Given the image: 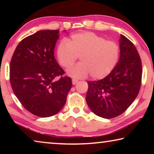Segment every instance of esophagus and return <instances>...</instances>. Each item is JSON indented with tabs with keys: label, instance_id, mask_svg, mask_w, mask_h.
Segmentation results:
<instances>
[{
	"label": "esophagus",
	"instance_id": "34e87169",
	"mask_svg": "<svg viewBox=\"0 0 154 154\" xmlns=\"http://www.w3.org/2000/svg\"><path fill=\"white\" fill-rule=\"evenodd\" d=\"M77 82H78V80L77 79H72V84H73V85L76 84Z\"/></svg>",
	"mask_w": 154,
	"mask_h": 154
}]
</instances>
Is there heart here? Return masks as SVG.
Returning <instances> with one entry per match:
<instances>
[{
    "label": "heart",
    "instance_id": "obj_1",
    "mask_svg": "<svg viewBox=\"0 0 154 154\" xmlns=\"http://www.w3.org/2000/svg\"><path fill=\"white\" fill-rule=\"evenodd\" d=\"M120 49L116 41L91 32L72 34L67 40L60 41L57 48L58 61L64 69L71 67L79 57L82 62L68 71L74 78L91 75L94 79H103L111 72L119 60Z\"/></svg>",
    "mask_w": 154,
    "mask_h": 154
}]
</instances>
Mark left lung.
<instances>
[{
    "instance_id": "left-lung-1",
    "label": "left lung",
    "mask_w": 154,
    "mask_h": 154,
    "mask_svg": "<svg viewBox=\"0 0 154 154\" xmlns=\"http://www.w3.org/2000/svg\"><path fill=\"white\" fill-rule=\"evenodd\" d=\"M119 49V60L111 73L88 82V105L96 116L105 119L123 113L134 102L141 85L142 63L137 48L121 35Z\"/></svg>"
}]
</instances>
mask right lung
Listing matches in <instances>:
<instances>
[{
  "mask_svg": "<svg viewBox=\"0 0 154 154\" xmlns=\"http://www.w3.org/2000/svg\"><path fill=\"white\" fill-rule=\"evenodd\" d=\"M59 34L58 30H45L27 36L17 45L10 62L15 95L27 111L41 118L58 113L72 88L71 78L62 77L64 70L54 57Z\"/></svg>",
  "mask_w": 154,
  "mask_h": 154,
  "instance_id": "right-lung-1",
  "label": "right lung"
}]
</instances>
